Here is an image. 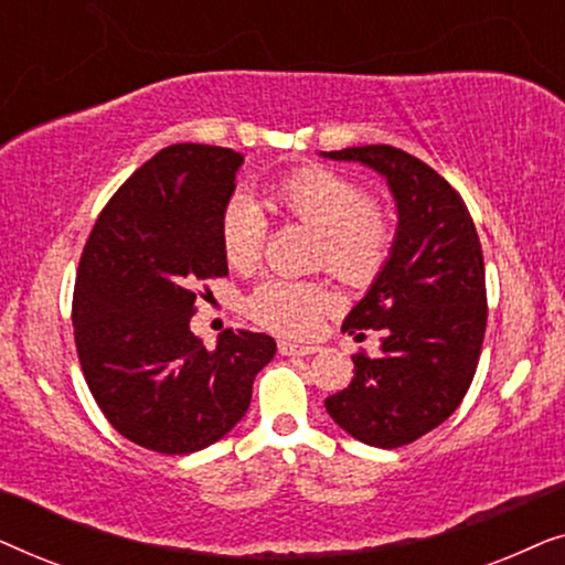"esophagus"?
Listing matches in <instances>:
<instances>
[{
  "mask_svg": "<svg viewBox=\"0 0 565 565\" xmlns=\"http://www.w3.org/2000/svg\"><path fill=\"white\" fill-rule=\"evenodd\" d=\"M277 350H280V354H285V358H290V354H292V358H296V354H298V358H303V354H313V352H316V347H313V344L285 342V339H282V342L277 344Z\"/></svg>",
  "mask_w": 565,
  "mask_h": 565,
  "instance_id": "1",
  "label": "esophagus"
}]
</instances>
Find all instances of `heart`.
Returning a JSON list of instances; mask_svg holds the SVG:
<instances>
[{"label": "heart", "mask_w": 565, "mask_h": 565, "mask_svg": "<svg viewBox=\"0 0 565 565\" xmlns=\"http://www.w3.org/2000/svg\"><path fill=\"white\" fill-rule=\"evenodd\" d=\"M285 215L319 234V259L347 282H365L383 265L391 246V221L381 205L350 177L323 167H306L275 190ZM265 215L238 192L221 213L223 257L234 269H252L265 246ZM249 316L262 327L288 337H308L331 308V296L316 282L273 277L249 298Z\"/></svg>", "instance_id": "heart-1"}]
</instances>
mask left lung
I'll use <instances>...</instances> for the list:
<instances>
[{
	"label": "left lung",
	"mask_w": 565,
	"mask_h": 565,
	"mask_svg": "<svg viewBox=\"0 0 565 565\" xmlns=\"http://www.w3.org/2000/svg\"><path fill=\"white\" fill-rule=\"evenodd\" d=\"M354 161L388 184L396 234L342 331H381L375 358L358 354L350 388L323 401L360 443L401 447L439 427L470 388L486 331L483 252L466 203L412 153L393 146L319 151Z\"/></svg>",
	"instance_id": "left-lung-1"
}]
</instances>
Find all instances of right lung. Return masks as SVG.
<instances>
[{
  "label": "right lung",
  "instance_id": "add662e5",
  "mask_svg": "<svg viewBox=\"0 0 565 565\" xmlns=\"http://www.w3.org/2000/svg\"><path fill=\"white\" fill-rule=\"evenodd\" d=\"M244 164L238 151L177 143L115 192L84 246L74 339L107 422L146 450L188 455L242 422L273 337L226 329L205 350L190 331L192 285L228 275L221 213Z\"/></svg>",
  "mask_w": 565,
  "mask_h": 565
}]
</instances>
